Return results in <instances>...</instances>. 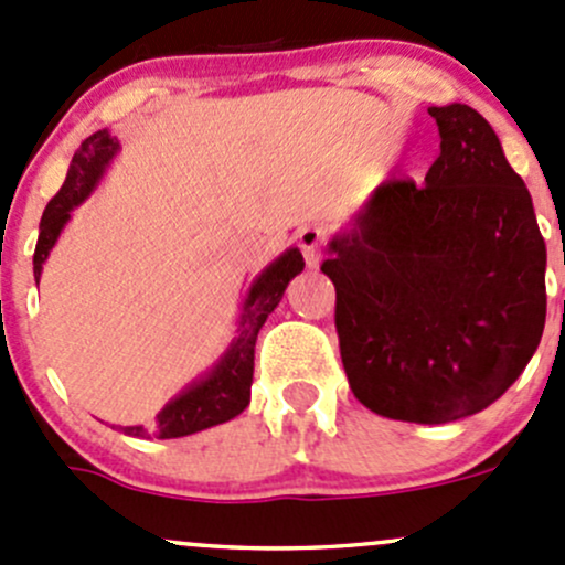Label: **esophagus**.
Wrapping results in <instances>:
<instances>
[{"mask_svg":"<svg viewBox=\"0 0 565 565\" xmlns=\"http://www.w3.org/2000/svg\"><path fill=\"white\" fill-rule=\"evenodd\" d=\"M298 246L306 257L308 267H317L319 257H322V246H324V230L317 227V224H308L298 233Z\"/></svg>","mask_w":565,"mask_h":565,"instance_id":"1","label":"esophagus"}]
</instances>
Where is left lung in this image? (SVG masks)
<instances>
[{"label":"left lung","instance_id":"1","mask_svg":"<svg viewBox=\"0 0 565 565\" xmlns=\"http://www.w3.org/2000/svg\"><path fill=\"white\" fill-rule=\"evenodd\" d=\"M441 153L425 183L387 181L328 243L335 330L354 397L419 425L495 403L547 319V246L533 200L468 105L427 110Z\"/></svg>","mask_w":565,"mask_h":565}]
</instances>
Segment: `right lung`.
<instances>
[{
    "instance_id": "right-lung-1",
    "label": "right lung",
    "mask_w": 565,
    "mask_h": 565,
    "mask_svg": "<svg viewBox=\"0 0 565 565\" xmlns=\"http://www.w3.org/2000/svg\"><path fill=\"white\" fill-rule=\"evenodd\" d=\"M116 153L118 140L110 138L108 129L94 132L75 151L73 164L67 170V181L58 189L56 198L45 205L43 222H40L38 248H34V278H38V284L47 254L56 246L73 207H78L97 189L99 178L105 175ZM302 267H306V263H302L300 248L295 246L287 248L278 259H273L248 287L235 338L230 341L227 352L218 358L216 365L178 392L173 401L153 417L151 425H129L118 427V430L135 438H181L237 417L252 401L257 332L263 330L265 319L276 311V306L284 298V289Z\"/></svg>"
}]
</instances>
